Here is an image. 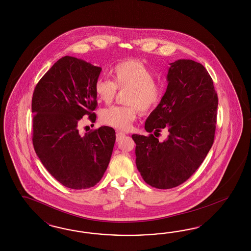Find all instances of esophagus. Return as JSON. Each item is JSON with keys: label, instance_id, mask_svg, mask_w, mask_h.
I'll return each instance as SVG.
<instances>
[{"label": "esophagus", "instance_id": "obj_1", "mask_svg": "<svg viewBox=\"0 0 251 251\" xmlns=\"http://www.w3.org/2000/svg\"><path fill=\"white\" fill-rule=\"evenodd\" d=\"M125 136V133L122 132V131H117L116 133V137H117V142H119L122 137Z\"/></svg>", "mask_w": 251, "mask_h": 251}]
</instances>
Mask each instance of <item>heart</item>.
I'll use <instances>...</instances> for the list:
<instances>
[{
  "mask_svg": "<svg viewBox=\"0 0 251 251\" xmlns=\"http://www.w3.org/2000/svg\"><path fill=\"white\" fill-rule=\"evenodd\" d=\"M114 81L99 77L94 90L99 100L109 104L114 100L118 88L128 89L125 103L128 106H114L100 112V121L115 129L128 130L136 120L138 107L144 113L153 110L163 98V87L154 78V73L144 61L129 59L117 63L112 70Z\"/></svg>",
  "mask_w": 251,
  "mask_h": 251,
  "instance_id": "1",
  "label": "heart"
}]
</instances>
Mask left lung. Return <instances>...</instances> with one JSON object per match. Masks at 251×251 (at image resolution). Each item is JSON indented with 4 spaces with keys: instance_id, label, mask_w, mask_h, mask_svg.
<instances>
[{
    "instance_id": "left-lung-1",
    "label": "left lung",
    "mask_w": 251,
    "mask_h": 251,
    "mask_svg": "<svg viewBox=\"0 0 251 251\" xmlns=\"http://www.w3.org/2000/svg\"><path fill=\"white\" fill-rule=\"evenodd\" d=\"M167 79L165 95L145 122L150 134L131 136L139 172L160 190L185 182L205 159L214 140L218 106L213 79L202 64L177 60L170 63ZM164 128L169 136L159 142L154 136Z\"/></svg>"
}]
</instances>
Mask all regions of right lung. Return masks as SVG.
Segmentation results:
<instances>
[{
    "instance_id": "obj_1",
    "label": "right lung",
    "mask_w": 251,
    "mask_h": 251,
    "mask_svg": "<svg viewBox=\"0 0 251 251\" xmlns=\"http://www.w3.org/2000/svg\"><path fill=\"white\" fill-rule=\"evenodd\" d=\"M101 70L81 59L62 57L33 93L34 149L50 174L73 190L88 189L100 181L114 147L111 127L102 126L84 135L78 129L84 115L96 122L94 84Z\"/></svg>"
}]
</instances>
